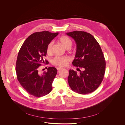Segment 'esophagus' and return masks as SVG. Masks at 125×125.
Here are the masks:
<instances>
[{
    "instance_id": "obj_1",
    "label": "esophagus",
    "mask_w": 125,
    "mask_h": 125,
    "mask_svg": "<svg viewBox=\"0 0 125 125\" xmlns=\"http://www.w3.org/2000/svg\"><path fill=\"white\" fill-rule=\"evenodd\" d=\"M62 69H63L62 68L59 67H57V70L58 71H60V70H62Z\"/></svg>"
}]
</instances>
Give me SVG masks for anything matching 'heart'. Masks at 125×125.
I'll use <instances>...</instances> for the list:
<instances>
[{
    "mask_svg": "<svg viewBox=\"0 0 125 125\" xmlns=\"http://www.w3.org/2000/svg\"><path fill=\"white\" fill-rule=\"evenodd\" d=\"M59 41L61 44L66 49H70L72 46V41L71 40L66 36H62L60 37ZM53 43L51 42L48 45L47 49V52L49 54H51L52 52ZM70 61V58L68 56H56L52 60V64L56 66L63 67L65 66Z\"/></svg>",
    "mask_w": 125,
    "mask_h": 125,
    "instance_id": "1",
    "label": "heart"
}]
</instances>
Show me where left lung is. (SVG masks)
<instances>
[{"instance_id":"1","label":"left lung","mask_w":125,"mask_h":125,"mask_svg":"<svg viewBox=\"0 0 125 125\" xmlns=\"http://www.w3.org/2000/svg\"><path fill=\"white\" fill-rule=\"evenodd\" d=\"M76 44L73 66L82 68L79 73L70 70L68 81L72 90L81 94H87L97 89L101 84L105 71V61L101 48L90 34L75 31L66 34Z\"/></svg>"}]
</instances>
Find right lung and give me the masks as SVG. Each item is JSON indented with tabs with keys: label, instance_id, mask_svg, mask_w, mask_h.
<instances>
[{
	"label": "right lung",
	"instance_id": "add662e5",
	"mask_svg": "<svg viewBox=\"0 0 125 125\" xmlns=\"http://www.w3.org/2000/svg\"><path fill=\"white\" fill-rule=\"evenodd\" d=\"M49 31L36 32L29 36L21 46L16 64L19 82L29 94L40 97L49 94L57 73L56 68L50 67L43 74L38 67L45 63L43 57L47 55L48 45L58 35ZM48 64V61H45ZM49 63V62H48Z\"/></svg>",
	"mask_w": 125,
	"mask_h": 125
}]
</instances>
